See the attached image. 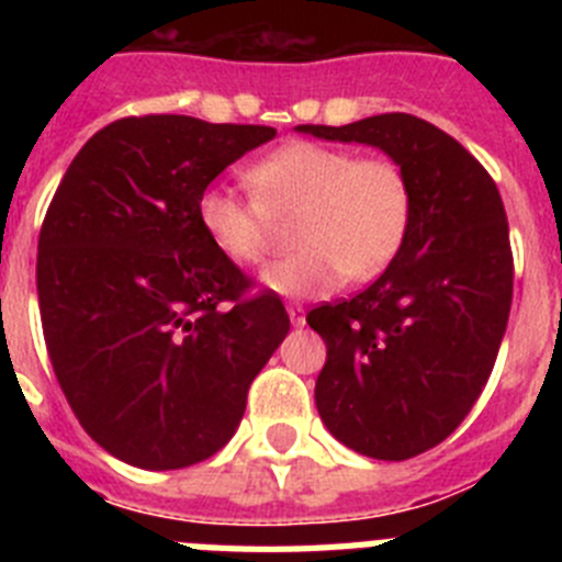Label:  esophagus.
I'll list each match as a JSON object with an SVG mask.
<instances>
[{
    "label": "esophagus",
    "instance_id": "obj_1",
    "mask_svg": "<svg viewBox=\"0 0 562 562\" xmlns=\"http://www.w3.org/2000/svg\"><path fill=\"white\" fill-rule=\"evenodd\" d=\"M286 312H290V324H292V326H304V324H306L304 310H301V306H297V304H292Z\"/></svg>",
    "mask_w": 562,
    "mask_h": 562
}]
</instances>
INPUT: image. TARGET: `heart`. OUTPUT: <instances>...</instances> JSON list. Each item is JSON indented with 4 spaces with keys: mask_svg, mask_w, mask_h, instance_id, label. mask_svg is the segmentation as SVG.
Listing matches in <instances>:
<instances>
[{
    "mask_svg": "<svg viewBox=\"0 0 562 562\" xmlns=\"http://www.w3.org/2000/svg\"><path fill=\"white\" fill-rule=\"evenodd\" d=\"M256 196L207 186L196 216L211 245L233 265L270 252L272 220L295 216L290 258L261 281L286 297H315L380 276L402 250L414 220V188L400 162L357 157L324 143H286L245 171Z\"/></svg>",
    "mask_w": 562,
    "mask_h": 562,
    "instance_id": "obj_1",
    "label": "heart"
}]
</instances>
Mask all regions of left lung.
<instances>
[{
    "label": "left lung",
    "instance_id": "left-lung-1",
    "mask_svg": "<svg viewBox=\"0 0 562 562\" xmlns=\"http://www.w3.org/2000/svg\"><path fill=\"white\" fill-rule=\"evenodd\" d=\"M297 132L380 148L414 188L408 238L385 272L306 315L326 342L315 405L329 434L371 459H414L459 428L493 374L513 306L504 202L473 154L414 114Z\"/></svg>",
    "mask_w": 562,
    "mask_h": 562
}]
</instances>
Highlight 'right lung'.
I'll list each match as a JSON object with an SVG mask.
<instances>
[{
	"instance_id": "add662e5",
	"label": "right lung",
	"mask_w": 562,
	"mask_h": 562,
	"mask_svg": "<svg viewBox=\"0 0 562 562\" xmlns=\"http://www.w3.org/2000/svg\"><path fill=\"white\" fill-rule=\"evenodd\" d=\"M270 126L188 114L123 117L69 162L38 233L36 286L53 371L81 428L114 459L180 470L225 448L247 389L290 331L196 216Z\"/></svg>"
}]
</instances>
